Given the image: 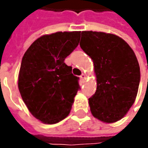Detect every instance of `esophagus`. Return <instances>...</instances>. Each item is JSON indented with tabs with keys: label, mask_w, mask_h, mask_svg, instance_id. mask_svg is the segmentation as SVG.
Returning a JSON list of instances; mask_svg holds the SVG:
<instances>
[{
	"label": "esophagus",
	"mask_w": 148,
	"mask_h": 148,
	"mask_svg": "<svg viewBox=\"0 0 148 148\" xmlns=\"http://www.w3.org/2000/svg\"><path fill=\"white\" fill-rule=\"evenodd\" d=\"M81 79L82 80L83 82H85L86 81V76L85 75V74H82V76H81Z\"/></svg>",
	"instance_id": "1"
}]
</instances>
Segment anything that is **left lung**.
Here are the masks:
<instances>
[{
    "mask_svg": "<svg viewBox=\"0 0 148 148\" xmlns=\"http://www.w3.org/2000/svg\"><path fill=\"white\" fill-rule=\"evenodd\" d=\"M80 46L94 63L97 88L90 99L92 115L104 123L120 120L134 105L140 82L136 55L123 38L82 31Z\"/></svg>",
    "mask_w": 148,
    "mask_h": 148,
    "instance_id": "1",
    "label": "left lung"
}]
</instances>
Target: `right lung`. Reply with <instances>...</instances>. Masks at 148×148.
I'll list each match as a JSON object with an SVG mask.
<instances>
[{"mask_svg": "<svg viewBox=\"0 0 148 148\" xmlns=\"http://www.w3.org/2000/svg\"><path fill=\"white\" fill-rule=\"evenodd\" d=\"M81 31L57 32L37 38L20 65L18 87L28 110L41 122L53 124L70 114L79 78L65 58L77 48Z\"/></svg>", "mask_w": 148, "mask_h": 148, "instance_id": "1", "label": "right lung"}]
</instances>
